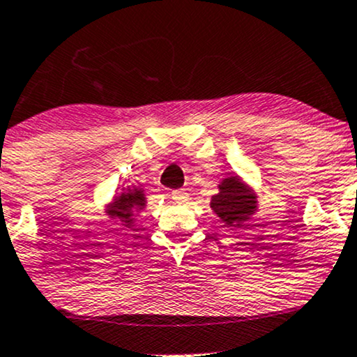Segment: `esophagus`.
<instances>
[{
	"label": "esophagus",
	"mask_w": 357,
	"mask_h": 357,
	"mask_svg": "<svg viewBox=\"0 0 357 357\" xmlns=\"http://www.w3.org/2000/svg\"><path fill=\"white\" fill-rule=\"evenodd\" d=\"M171 198H173L176 203H184L188 199V192L184 190H176L171 192Z\"/></svg>",
	"instance_id": "1"
}]
</instances>
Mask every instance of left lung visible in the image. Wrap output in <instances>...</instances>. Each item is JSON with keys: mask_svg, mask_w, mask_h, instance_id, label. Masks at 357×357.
<instances>
[{"mask_svg": "<svg viewBox=\"0 0 357 357\" xmlns=\"http://www.w3.org/2000/svg\"><path fill=\"white\" fill-rule=\"evenodd\" d=\"M210 206L227 227L240 228L255 215L257 192L240 176H227L220 181L218 192L211 196Z\"/></svg>", "mask_w": 357, "mask_h": 357, "instance_id": "8db88e82", "label": "left lung"}]
</instances>
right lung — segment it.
I'll use <instances>...</instances> for the list:
<instances>
[{
  "instance_id": "obj_1",
  "label": "right lung",
  "mask_w": 357,
  "mask_h": 357,
  "mask_svg": "<svg viewBox=\"0 0 357 357\" xmlns=\"http://www.w3.org/2000/svg\"><path fill=\"white\" fill-rule=\"evenodd\" d=\"M146 195L142 188H127L117 196H114V202L107 204L105 213L110 220H121L126 228H130L137 218V213L146 208Z\"/></svg>"
}]
</instances>
